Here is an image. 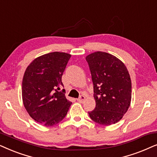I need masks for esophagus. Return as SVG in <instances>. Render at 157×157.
<instances>
[{"label": "esophagus", "instance_id": "obj_1", "mask_svg": "<svg viewBox=\"0 0 157 157\" xmlns=\"http://www.w3.org/2000/svg\"><path fill=\"white\" fill-rule=\"evenodd\" d=\"M85 99V97L84 95H80V97H79V98H77V101L80 102V103H82V102H84Z\"/></svg>", "mask_w": 157, "mask_h": 157}]
</instances>
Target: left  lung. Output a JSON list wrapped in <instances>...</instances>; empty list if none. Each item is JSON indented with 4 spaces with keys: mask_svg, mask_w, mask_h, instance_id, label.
I'll use <instances>...</instances> for the list:
<instances>
[{
    "mask_svg": "<svg viewBox=\"0 0 157 157\" xmlns=\"http://www.w3.org/2000/svg\"><path fill=\"white\" fill-rule=\"evenodd\" d=\"M85 59L91 73L96 103L89 116L100 125L116 124L131 104V81L127 68L120 59L106 52H94Z\"/></svg>",
    "mask_w": 157,
    "mask_h": 157,
    "instance_id": "obj_1",
    "label": "left lung"
}]
</instances>
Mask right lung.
Masks as SVG:
<instances>
[{
  "instance_id": "1",
  "label": "right lung",
  "mask_w": 157,
  "mask_h": 157,
  "mask_svg": "<svg viewBox=\"0 0 157 157\" xmlns=\"http://www.w3.org/2000/svg\"><path fill=\"white\" fill-rule=\"evenodd\" d=\"M71 55L54 52L35 59L26 68L22 82L24 107L31 118L52 126L66 116L71 104L64 95L62 77Z\"/></svg>"
}]
</instances>
